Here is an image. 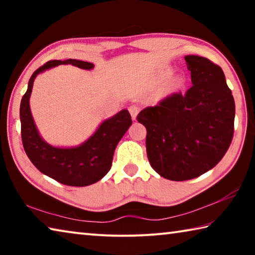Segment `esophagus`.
I'll list each match as a JSON object with an SVG mask.
<instances>
[{"label": "esophagus", "mask_w": 255, "mask_h": 255, "mask_svg": "<svg viewBox=\"0 0 255 255\" xmlns=\"http://www.w3.org/2000/svg\"><path fill=\"white\" fill-rule=\"evenodd\" d=\"M128 110H129V112H130L131 118L135 120L136 117H137V115H138V112H139V110H140V108L138 107L137 105H131L130 107L128 108Z\"/></svg>", "instance_id": "esophagus-1"}]
</instances>
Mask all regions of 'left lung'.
<instances>
[{"label":"left lung","instance_id":"obj_1","mask_svg":"<svg viewBox=\"0 0 255 255\" xmlns=\"http://www.w3.org/2000/svg\"><path fill=\"white\" fill-rule=\"evenodd\" d=\"M191 88L164 98L137 116L144 125L150 166L172 181L198 178L226 154L234 135L235 102L221 67L201 56L184 57Z\"/></svg>","mask_w":255,"mask_h":255}]
</instances>
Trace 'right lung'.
Wrapping results in <instances>:
<instances>
[{
    "label": "right lung",
    "mask_w": 255,
    "mask_h": 255,
    "mask_svg": "<svg viewBox=\"0 0 255 255\" xmlns=\"http://www.w3.org/2000/svg\"><path fill=\"white\" fill-rule=\"evenodd\" d=\"M72 64L83 70H92V63L77 59L49 60L33 72L28 90L20 105L21 137L30 161L41 173L71 187H86L98 182L111 169L115 149L132 124L130 114L124 109L103 122L97 131L76 147H54L42 139L30 111V96L36 76L51 67Z\"/></svg>",
    "instance_id": "add662e5"
}]
</instances>
